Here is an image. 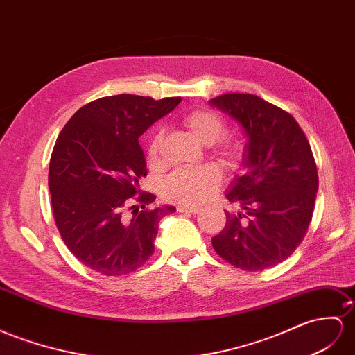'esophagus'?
<instances>
[{
	"instance_id": "obj_1",
	"label": "esophagus",
	"mask_w": 355,
	"mask_h": 355,
	"mask_svg": "<svg viewBox=\"0 0 355 355\" xmlns=\"http://www.w3.org/2000/svg\"><path fill=\"white\" fill-rule=\"evenodd\" d=\"M177 210H178L180 213H190V214H196L199 210H201V208L196 207V205H186V204H181V205H178V207H177Z\"/></svg>"
}]
</instances>
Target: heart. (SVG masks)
<instances>
[{
    "mask_svg": "<svg viewBox=\"0 0 355 355\" xmlns=\"http://www.w3.org/2000/svg\"><path fill=\"white\" fill-rule=\"evenodd\" d=\"M181 124L192 135L199 144L210 145L220 138L223 132L222 118L208 111V109H195L181 118ZM162 135L156 133L148 145V162L151 165L157 163L159 144ZM241 147L239 144H223L217 150V156L225 165H235L241 159ZM220 183V175L211 165H196L187 168H178L163 178L160 193L169 202L180 204H199L205 201Z\"/></svg>",
    "mask_w": 355,
    "mask_h": 355,
    "instance_id": "1",
    "label": "heart"
}]
</instances>
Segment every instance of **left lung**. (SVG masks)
Wrapping results in <instances>:
<instances>
[{"mask_svg":"<svg viewBox=\"0 0 355 355\" xmlns=\"http://www.w3.org/2000/svg\"><path fill=\"white\" fill-rule=\"evenodd\" d=\"M208 103L239 123L248 139L244 174L225 193L240 210H225L213 248L241 270L275 267L298 248L312 219L318 172L311 145L293 116L258 96L228 93Z\"/></svg>","mask_w":355,"mask_h":355,"instance_id":"left-lung-1","label":"left lung"}]
</instances>
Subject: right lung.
<instances>
[{
  "instance_id": "1",
  "label": "right lung",
  "mask_w": 355,
  "mask_h": 355,
  "mask_svg": "<svg viewBox=\"0 0 355 355\" xmlns=\"http://www.w3.org/2000/svg\"><path fill=\"white\" fill-rule=\"evenodd\" d=\"M180 102L102 97L61 130L49 163L53 217L69 250L91 270L127 275L153 255L159 222L175 207L156 205V196L142 193L139 181L148 169L138 138Z\"/></svg>"
}]
</instances>
